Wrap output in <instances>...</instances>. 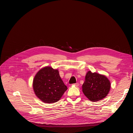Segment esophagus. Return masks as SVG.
I'll use <instances>...</instances> for the list:
<instances>
[{"label":"esophagus","mask_w":133,"mask_h":133,"mask_svg":"<svg viewBox=\"0 0 133 133\" xmlns=\"http://www.w3.org/2000/svg\"><path fill=\"white\" fill-rule=\"evenodd\" d=\"M74 85L76 87H78L79 86V84L78 83H76V84H74Z\"/></svg>","instance_id":"obj_1"}]
</instances>
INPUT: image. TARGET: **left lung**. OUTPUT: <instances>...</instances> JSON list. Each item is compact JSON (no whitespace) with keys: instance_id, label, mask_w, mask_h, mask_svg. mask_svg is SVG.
<instances>
[{"instance_id":"left-lung-1","label":"left lung","mask_w":133,"mask_h":133,"mask_svg":"<svg viewBox=\"0 0 133 133\" xmlns=\"http://www.w3.org/2000/svg\"><path fill=\"white\" fill-rule=\"evenodd\" d=\"M110 82L105 75L88 71L82 86V90L88 99L93 102L104 98L109 92Z\"/></svg>"}]
</instances>
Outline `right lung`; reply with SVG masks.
Returning a JSON list of instances; mask_svg holds the SVG:
<instances>
[{"label":"right lung","mask_w":133,"mask_h":133,"mask_svg":"<svg viewBox=\"0 0 133 133\" xmlns=\"http://www.w3.org/2000/svg\"><path fill=\"white\" fill-rule=\"evenodd\" d=\"M32 87L37 97L46 103L58 102L67 89L58 70L49 66L37 72L33 80Z\"/></svg>","instance_id":"1"}]
</instances>
